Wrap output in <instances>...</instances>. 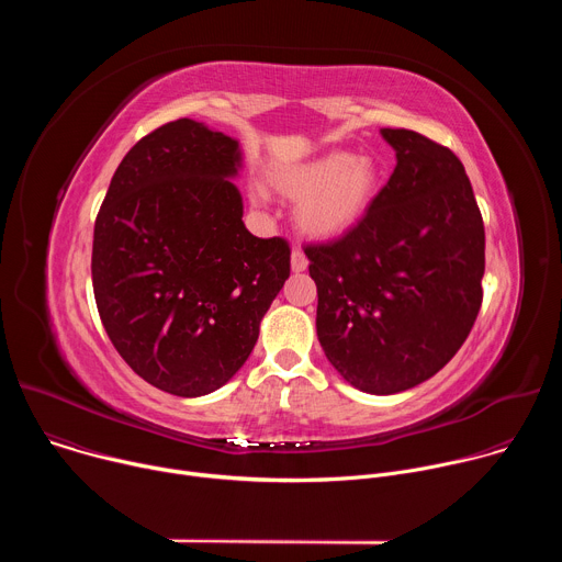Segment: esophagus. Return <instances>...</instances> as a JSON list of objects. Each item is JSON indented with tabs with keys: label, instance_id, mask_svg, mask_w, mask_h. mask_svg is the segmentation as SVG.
Instances as JSON below:
<instances>
[{
	"label": "esophagus",
	"instance_id": "1",
	"mask_svg": "<svg viewBox=\"0 0 562 562\" xmlns=\"http://www.w3.org/2000/svg\"><path fill=\"white\" fill-rule=\"evenodd\" d=\"M308 267V260H306V256L302 254V249H293L291 251V269L295 271V273H300V271H304Z\"/></svg>",
	"mask_w": 562,
	"mask_h": 562
}]
</instances>
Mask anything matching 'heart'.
I'll use <instances>...</instances> for the list:
<instances>
[{
    "mask_svg": "<svg viewBox=\"0 0 562 562\" xmlns=\"http://www.w3.org/2000/svg\"><path fill=\"white\" fill-rule=\"evenodd\" d=\"M273 187L295 198V222L311 237L329 239L351 231L380 191V169L371 157L331 150L273 173Z\"/></svg>",
    "mask_w": 562,
    "mask_h": 562,
    "instance_id": "1",
    "label": "heart"
}]
</instances>
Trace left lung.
I'll use <instances>...</instances> for the list:
<instances>
[{"label":"left lung","mask_w":562,"mask_h":562,"mask_svg":"<svg viewBox=\"0 0 562 562\" xmlns=\"http://www.w3.org/2000/svg\"><path fill=\"white\" fill-rule=\"evenodd\" d=\"M395 169L342 237L308 245L315 329L334 369L373 395L436 375L483 302L485 226L460 159L407 128H382Z\"/></svg>","instance_id":"1"}]
</instances>
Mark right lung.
<instances>
[{
    "instance_id": "right-lung-1",
    "label": "right lung",
    "mask_w": 562,
    "mask_h": 562,
    "mask_svg": "<svg viewBox=\"0 0 562 562\" xmlns=\"http://www.w3.org/2000/svg\"><path fill=\"white\" fill-rule=\"evenodd\" d=\"M237 139L182 117L120 162L93 233V291L124 362L180 397L226 384L251 356L291 271L282 237L243 222Z\"/></svg>"
}]
</instances>
